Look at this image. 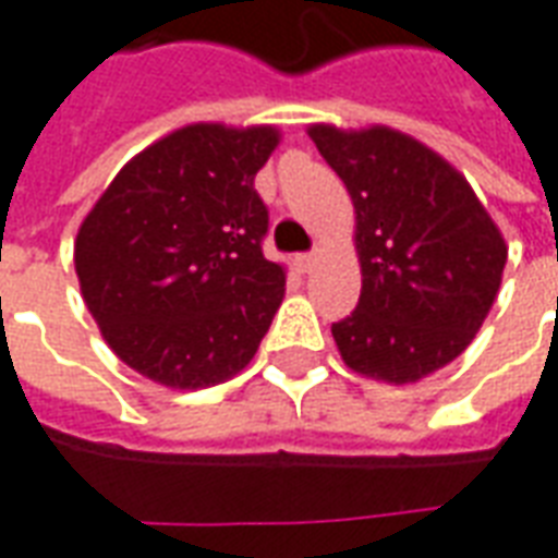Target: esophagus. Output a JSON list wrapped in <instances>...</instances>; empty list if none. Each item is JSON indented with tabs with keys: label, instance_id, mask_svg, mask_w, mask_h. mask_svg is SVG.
<instances>
[{
	"label": "esophagus",
	"instance_id": "34e87169",
	"mask_svg": "<svg viewBox=\"0 0 558 558\" xmlns=\"http://www.w3.org/2000/svg\"><path fill=\"white\" fill-rule=\"evenodd\" d=\"M316 263V254H299L295 256V266H299V271H311Z\"/></svg>",
	"mask_w": 558,
	"mask_h": 558
}]
</instances>
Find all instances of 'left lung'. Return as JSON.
<instances>
[{
  "instance_id": "left-lung-1",
  "label": "left lung",
  "mask_w": 558,
  "mask_h": 558,
  "mask_svg": "<svg viewBox=\"0 0 558 558\" xmlns=\"http://www.w3.org/2000/svg\"><path fill=\"white\" fill-rule=\"evenodd\" d=\"M307 134L355 206L362 295L331 326L355 374L407 386L454 362L490 314L508 247L460 172L410 134Z\"/></svg>"
}]
</instances>
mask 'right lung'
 <instances>
[{
    "label": "right lung",
    "instance_id": "obj_1",
    "mask_svg": "<svg viewBox=\"0 0 558 558\" xmlns=\"http://www.w3.org/2000/svg\"><path fill=\"white\" fill-rule=\"evenodd\" d=\"M278 128L184 125L119 170L74 242L83 302L110 350L167 388L227 383L259 350L287 271L263 256L256 172Z\"/></svg>",
    "mask_w": 558,
    "mask_h": 558
}]
</instances>
